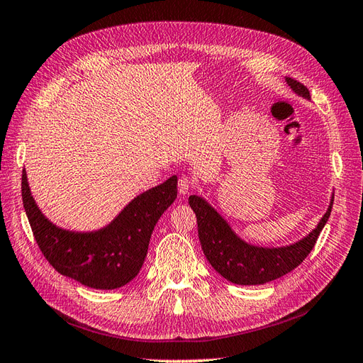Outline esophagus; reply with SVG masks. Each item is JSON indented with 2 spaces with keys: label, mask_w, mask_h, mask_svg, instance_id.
Here are the masks:
<instances>
[{
  "label": "esophagus",
  "mask_w": 363,
  "mask_h": 363,
  "mask_svg": "<svg viewBox=\"0 0 363 363\" xmlns=\"http://www.w3.org/2000/svg\"><path fill=\"white\" fill-rule=\"evenodd\" d=\"M191 188H192L191 177H188V175H182V177L179 179V192L182 195H186L189 192Z\"/></svg>",
  "instance_id": "34e87169"
}]
</instances>
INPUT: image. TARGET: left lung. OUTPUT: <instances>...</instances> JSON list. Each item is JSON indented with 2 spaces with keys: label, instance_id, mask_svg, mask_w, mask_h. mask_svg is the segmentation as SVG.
<instances>
[{
  "label": "left lung",
  "instance_id": "obj_1",
  "mask_svg": "<svg viewBox=\"0 0 363 363\" xmlns=\"http://www.w3.org/2000/svg\"><path fill=\"white\" fill-rule=\"evenodd\" d=\"M286 83L296 95L309 100L311 94L304 84L289 77H286ZM333 199L335 195H332L327 212L309 235L298 242L276 248L245 242L203 196L191 195L189 204L196 215L199 238L204 256L213 269L235 284H263L291 272L309 256L318 236L330 218Z\"/></svg>",
  "mask_w": 363,
  "mask_h": 363
}]
</instances>
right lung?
Returning <instances> with one entry per match:
<instances>
[{
  "instance_id": "right-lung-1",
  "label": "right lung",
  "mask_w": 363,
  "mask_h": 363,
  "mask_svg": "<svg viewBox=\"0 0 363 363\" xmlns=\"http://www.w3.org/2000/svg\"><path fill=\"white\" fill-rule=\"evenodd\" d=\"M175 199L177 175H172L138 195L106 227L72 232L52 224L40 212L23 171V203L42 255L62 276L94 289H118L138 276L152 230Z\"/></svg>"
}]
</instances>
